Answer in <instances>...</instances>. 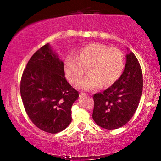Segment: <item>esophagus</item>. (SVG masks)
Segmentation results:
<instances>
[{
	"label": "esophagus",
	"instance_id": "obj_1",
	"mask_svg": "<svg viewBox=\"0 0 161 161\" xmlns=\"http://www.w3.org/2000/svg\"><path fill=\"white\" fill-rule=\"evenodd\" d=\"M79 96H80V97H88V95H87V94H86V93H80L79 94Z\"/></svg>",
	"mask_w": 161,
	"mask_h": 161
}]
</instances>
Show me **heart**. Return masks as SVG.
<instances>
[{"label":"heart","mask_w":161,"mask_h":161,"mask_svg":"<svg viewBox=\"0 0 161 161\" xmlns=\"http://www.w3.org/2000/svg\"><path fill=\"white\" fill-rule=\"evenodd\" d=\"M88 67L89 72L77 84L79 89L92 90L102 84L108 86L119 78L124 69L123 53L115 47L95 43L81 47L77 54H68L64 63L66 77L71 83H76Z\"/></svg>","instance_id":"b5f03b06"}]
</instances>
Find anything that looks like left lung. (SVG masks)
<instances>
[{
	"label": "left lung",
	"mask_w": 161,
	"mask_h": 161,
	"mask_svg": "<svg viewBox=\"0 0 161 161\" xmlns=\"http://www.w3.org/2000/svg\"><path fill=\"white\" fill-rule=\"evenodd\" d=\"M126 53L124 70L108 89L94 95L92 118L99 126L116 129L130 120L137 110L142 93L143 78L137 58L132 51Z\"/></svg>",
	"instance_id": "1"
}]
</instances>
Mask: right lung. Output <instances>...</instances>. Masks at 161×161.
<instances>
[{
	"instance_id": "1",
	"label": "right lung",
	"mask_w": 161,
	"mask_h": 161,
	"mask_svg": "<svg viewBox=\"0 0 161 161\" xmlns=\"http://www.w3.org/2000/svg\"><path fill=\"white\" fill-rule=\"evenodd\" d=\"M25 112L38 128L55 134L72 121L71 108L79 92L65 78L64 63L48 43L28 62L20 82Z\"/></svg>"
}]
</instances>
